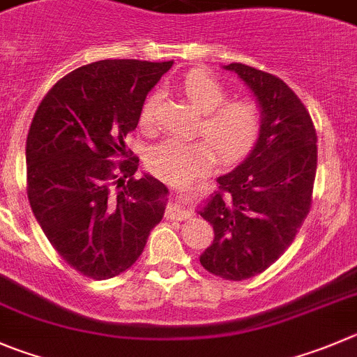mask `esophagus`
Returning a JSON list of instances; mask_svg holds the SVG:
<instances>
[{
	"instance_id": "1",
	"label": "esophagus",
	"mask_w": 357,
	"mask_h": 357,
	"mask_svg": "<svg viewBox=\"0 0 357 357\" xmlns=\"http://www.w3.org/2000/svg\"><path fill=\"white\" fill-rule=\"evenodd\" d=\"M190 201V194L181 190V192H176L174 195V204L165 211V216L171 220H186L190 218V211L186 209V204Z\"/></svg>"
}]
</instances>
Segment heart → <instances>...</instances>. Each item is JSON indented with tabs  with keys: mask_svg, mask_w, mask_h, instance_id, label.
Returning <instances> with one entry per match:
<instances>
[{
	"mask_svg": "<svg viewBox=\"0 0 357 357\" xmlns=\"http://www.w3.org/2000/svg\"><path fill=\"white\" fill-rule=\"evenodd\" d=\"M179 91L204 114L199 132L208 141L167 139L160 142L148 155L153 174L163 181L186 183L209 171L216 155L224 163H234L254 149L262 126L261 107L254 98L227 100L225 86L204 70L186 73L179 81ZM158 98V93L153 91L142 102L139 112L142 130H151L155 125Z\"/></svg>",
	"mask_w": 357,
	"mask_h": 357,
	"instance_id": "obj_1",
	"label": "heart"
}]
</instances>
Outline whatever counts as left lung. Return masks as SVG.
<instances>
[{"label":"left lung","mask_w":357,"mask_h":357,"mask_svg":"<svg viewBox=\"0 0 357 357\" xmlns=\"http://www.w3.org/2000/svg\"><path fill=\"white\" fill-rule=\"evenodd\" d=\"M254 93L262 112L254 149L201 208L215 231L201 255L206 271L225 280L252 278L294 241L312 204L317 133L308 111L282 79L243 63L225 65Z\"/></svg>","instance_id":"obj_1"}]
</instances>
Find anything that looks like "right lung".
<instances>
[{
    "label": "right lung",
    "mask_w": 357,
    "mask_h": 357,
    "mask_svg": "<svg viewBox=\"0 0 357 357\" xmlns=\"http://www.w3.org/2000/svg\"><path fill=\"white\" fill-rule=\"evenodd\" d=\"M172 61L103 59L59 79L40 102L26 141L33 215L54 250L82 275L126 271L165 213L167 186L126 158L142 102ZM132 155V151H130Z\"/></svg>",
    "instance_id": "add662e5"
}]
</instances>
